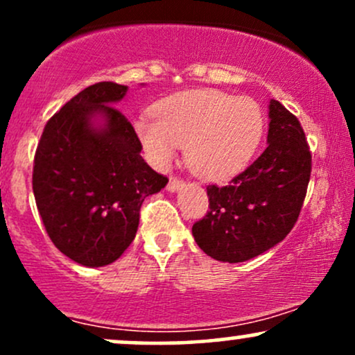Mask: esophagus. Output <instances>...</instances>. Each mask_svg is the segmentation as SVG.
I'll return each mask as SVG.
<instances>
[{
	"label": "esophagus",
	"mask_w": 355,
	"mask_h": 355,
	"mask_svg": "<svg viewBox=\"0 0 355 355\" xmlns=\"http://www.w3.org/2000/svg\"><path fill=\"white\" fill-rule=\"evenodd\" d=\"M185 185V182L182 180V178H178V177H172L168 180V185H166V189H168L170 191H175V190H178L180 189V187H183Z\"/></svg>",
	"instance_id": "esophagus-1"
}]
</instances>
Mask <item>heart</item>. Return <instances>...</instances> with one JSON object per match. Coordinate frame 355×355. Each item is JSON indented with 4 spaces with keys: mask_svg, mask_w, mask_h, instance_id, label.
I'll list each match as a JSON object with an SVG mask.
<instances>
[{
    "mask_svg": "<svg viewBox=\"0 0 355 355\" xmlns=\"http://www.w3.org/2000/svg\"><path fill=\"white\" fill-rule=\"evenodd\" d=\"M137 133L155 165L172 162L185 146L187 164L209 180L227 178L245 168L263 133L259 103L218 89H195L170 96L153 115L137 120Z\"/></svg>",
    "mask_w": 355,
    "mask_h": 355,
    "instance_id": "obj_1",
    "label": "heart"
}]
</instances>
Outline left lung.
<instances>
[{
  "label": "left lung",
  "mask_w": 355,
  "mask_h": 355,
  "mask_svg": "<svg viewBox=\"0 0 355 355\" xmlns=\"http://www.w3.org/2000/svg\"><path fill=\"white\" fill-rule=\"evenodd\" d=\"M268 145L229 185L207 187L209 211L193 223L198 247L220 262H245L277 245L294 229L312 172L299 118L270 100Z\"/></svg>",
  "instance_id": "1"
}]
</instances>
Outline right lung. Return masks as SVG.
<instances>
[{"mask_svg":"<svg viewBox=\"0 0 355 355\" xmlns=\"http://www.w3.org/2000/svg\"><path fill=\"white\" fill-rule=\"evenodd\" d=\"M125 85L100 81L56 112L36 146L33 193L48 237L87 267L120 259L135 239L141 203L168 182L141 158L135 128L113 103ZM107 118L95 129L91 118Z\"/></svg>","mask_w":355,"mask_h":355,"instance_id":"right-lung-1","label":"right lung"}]
</instances>
